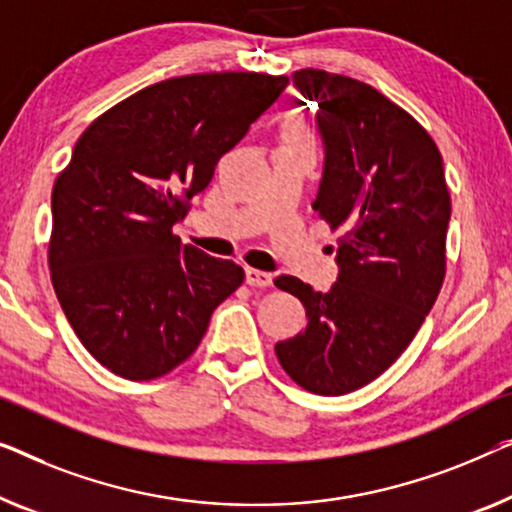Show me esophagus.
<instances>
[{
	"mask_svg": "<svg viewBox=\"0 0 512 512\" xmlns=\"http://www.w3.org/2000/svg\"><path fill=\"white\" fill-rule=\"evenodd\" d=\"M244 281H247L249 286L265 288V286L272 284V274L263 272V270H256V268H244Z\"/></svg>",
	"mask_w": 512,
	"mask_h": 512,
	"instance_id": "1",
	"label": "esophagus"
}]
</instances>
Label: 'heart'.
Instances as JSON below:
<instances>
[{"label": "heart", "mask_w": 512, "mask_h": 512, "mask_svg": "<svg viewBox=\"0 0 512 512\" xmlns=\"http://www.w3.org/2000/svg\"><path fill=\"white\" fill-rule=\"evenodd\" d=\"M281 136H284L286 143H298V140H305L307 131H305V124H302L300 117H288V120L284 122V127H281Z\"/></svg>", "instance_id": "1"}]
</instances>
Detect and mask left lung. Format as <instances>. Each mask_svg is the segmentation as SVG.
Instances as JSON below:
<instances>
[{
    "label": "left lung",
    "mask_w": 512,
    "mask_h": 512,
    "mask_svg": "<svg viewBox=\"0 0 512 512\" xmlns=\"http://www.w3.org/2000/svg\"><path fill=\"white\" fill-rule=\"evenodd\" d=\"M293 83L318 103L325 145L314 210L342 238L328 293L291 274L274 279L309 316L274 353L300 388L346 395L379 379L434 307L446 277L450 191L432 136L388 96L321 69L295 71Z\"/></svg>",
    "instance_id": "obj_1"
}]
</instances>
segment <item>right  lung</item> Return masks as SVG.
I'll list each match as a JSON object with an SVG mask.
<instances>
[{
  "label": "right lung",
  "instance_id": "right-lung-1",
  "mask_svg": "<svg viewBox=\"0 0 512 512\" xmlns=\"http://www.w3.org/2000/svg\"><path fill=\"white\" fill-rule=\"evenodd\" d=\"M286 85L254 71L168 78L78 138L53 187L50 279L73 332L113 374L173 372L242 284L238 263L182 244L173 224Z\"/></svg>",
  "mask_w": 512,
  "mask_h": 512
}]
</instances>
